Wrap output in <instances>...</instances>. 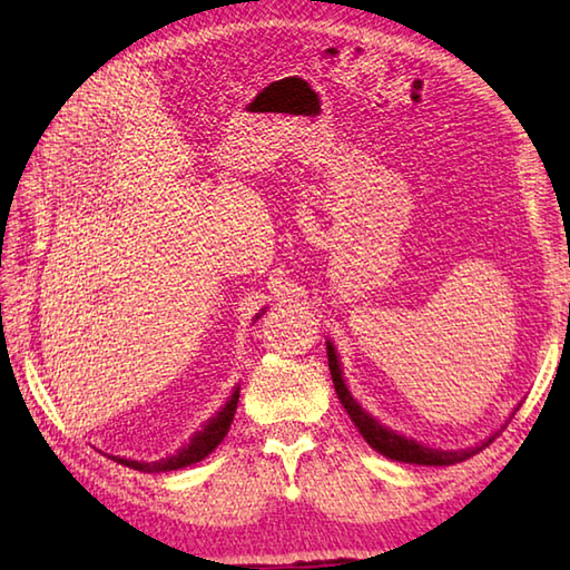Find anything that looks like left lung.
<instances>
[{
  "instance_id": "obj_1",
  "label": "left lung",
  "mask_w": 570,
  "mask_h": 570,
  "mask_svg": "<svg viewBox=\"0 0 570 570\" xmlns=\"http://www.w3.org/2000/svg\"><path fill=\"white\" fill-rule=\"evenodd\" d=\"M328 367H331V377L335 384V394L341 399V404L345 406L350 421L355 423V429L362 433V439H365L374 451L399 460V463H416V465H453V463H463L470 455H475L482 448L490 445L494 441V435L490 441H485L478 448H472V451H433V448L421 445L416 441H409L404 435H396L394 431L384 429L380 421H374L365 409H362L353 396H350L347 386L343 382V372L341 365H337V355H335V347L328 343Z\"/></svg>"
}]
</instances>
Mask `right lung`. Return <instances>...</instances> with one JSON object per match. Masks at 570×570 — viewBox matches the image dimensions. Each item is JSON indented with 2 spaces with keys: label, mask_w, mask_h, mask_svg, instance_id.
Instances as JSON below:
<instances>
[{
  "label": "right lung",
  "mask_w": 570,
  "mask_h": 570,
  "mask_svg": "<svg viewBox=\"0 0 570 570\" xmlns=\"http://www.w3.org/2000/svg\"><path fill=\"white\" fill-rule=\"evenodd\" d=\"M237 402H239V392L229 396V402L223 406L220 414L205 423V429L193 435V441L178 455H171L166 460H156V463H139V460H127V458H115V460L131 470H141V472H168V470H178V468L198 463V460L213 453L215 448L220 445V441L225 439V433L229 431V423H233Z\"/></svg>",
  "instance_id": "right-lung-1"
}]
</instances>
